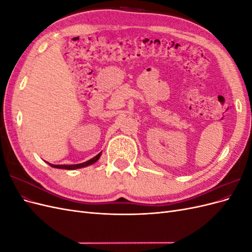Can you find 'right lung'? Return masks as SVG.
<instances>
[{
    "label": "right lung",
    "mask_w": 252,
    "mask_h": 252,
    "mask_svg": "<svg viewBox=\"0 0 252 252\" xmlns=\"http://www.w3.org/2000/svg\"><path fill=\"white\" fill-rule=\"evenodd\" d=\"M101 154L102 152H100V154L96 155L94 158L88 159V161L84 162V163H81V164H74V165H53V164H50L48 163V165H50L51 167H53V168H59V169H67V170H73V169H79V168H83V167H87L89 165H93L94 163H95L98 158H100L101 157Z\"/></svg>",
    "instance_id": "add662e5"
}]
</instances>
